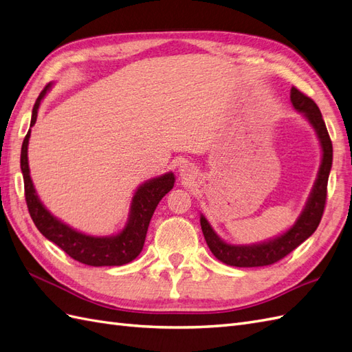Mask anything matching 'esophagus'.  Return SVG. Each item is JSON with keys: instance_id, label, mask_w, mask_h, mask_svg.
<instances>
[{"instance_id": "34e87169", "label": "esophagus", "mask_w": 352, "mask_h": 352, "mask_svg": "<svg viewBox=\"0 0 352 352\" xmlns=\"http://www.w3.org/2000/svg\"><path fill=\"white\" fill-rule=\"evenodd\" d=\"M179 175H182L184 179L192 178V177H193V169H192V166L187 165V164L179 166Z\"/></svg>"}]
</instances>
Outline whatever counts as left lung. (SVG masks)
Here are the masks:
<instances>
[{"instance_id":"1","label":"left lung","mask_w":352,"mask_h":352,"mask_svg":"<svg viewBox=\"0 0 352 352\" xmlns=\"http://www.w3.org/2000/svg\"><path fill=\"white\" fill-rule=\"evenodd\" d=\"M292 104L296 111L302 113L312 128L317 133L320 146L322 150V159L317 179H315L312 192L308 197L302 214L296 220L293 226L274 239L251 245H232L224 242L217 233L214 232L211 224L204 215H201V228L206 244H208L211 253L217 257L220 262L229 266L236 267H257L274 265L278 260L284 258L290 254L294 248L299 247L303 241L308 239L312 233L317 230L321 221L324 205L327 197V182L333 162V146L326 128V123L322 120L320 108L317 107L309 96L302 94L299 89L292 87L290 90Z\"/></svg>"}]
</instances>
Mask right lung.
<instances>
[{
	"label": "right lung",
	"instance_id": "1",
	"mask_svg": "<svg viewBox=\"0 0 352 352\" xmlns=\"http://www.w3.org/2000/svg\"><path fill=\"white\" fill-rule=\"evenodd\" d=\"M52 83L41 90L40 96L34 104L31 126L35 124L38 114L41 99L50 90ZM31 129L26 133L21 151V169L23 174L25 199L28 205L31 219L37 229L53 244H56L65 253L77 262L89 266H122L137 258L144 247L147 229L157 204L160 202L170 188L174 187L175 177L173 173L164 174L141 184L135 192L129 219L126 226L117 235L113 236H92L73 229L64 221L56 219L40 201L35 192L32 179L30 175L28 165V142Z\"/></svg>",
	"mask_w": 352,
	"mask_h": 352
}]
</instances>
